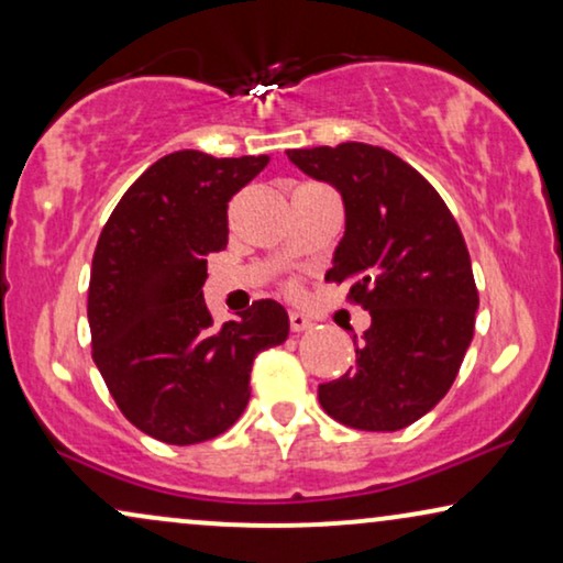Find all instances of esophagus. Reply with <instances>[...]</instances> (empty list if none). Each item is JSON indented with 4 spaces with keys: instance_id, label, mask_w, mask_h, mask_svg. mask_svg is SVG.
Returning <instances> with one entry per match:
<instances>
[{
    "instance_id": "34e87169",
    "label": "esophagus",
    "mask_w": 563,
    "mask_h": 563,
    "mask_svg": "<svg viewBox=\"0 0 563 563\" xmlns=\"http://www.w3.org/2000/svg\"><path fill=\"white\" fill-rule=\"evenodd\" d=\"M288 319H290V330H294V332H303V330H309V327H311V319L301 314V311H290Z\"/></svg>"
}]
</instances>
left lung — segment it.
<instances>
[{
  "label": "left lung",
  "mask_w": 563,
  "mask_h": 563,
  "mask_svg": "<svg viewBox=\"0 0 563 563\" xmlns=\"http://www.w3.org/2000/svg\"><path fill=\"white\" fill-rule=\"evenodd\" d=\"M311 179L332 184L345 233L327 280L372 314L355 368L319 384L334 421L400 431L450 393L473 340L478 290L457 220L439 191L395 153L366 142L288 151Z\"/></svg>",
  "instance_id": "8db88e82"
}]
</instances>
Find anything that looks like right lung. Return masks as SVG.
<instances>
[{"label":"right lung","instance_id":"1","mask_svg":"<svg viewBox=\"0 0 563 563\" xmlns=\"http://www.w3.org/2000/svg\"><path fill=\"white\" fill-rule=\"evenodd\" d=\"M267 155L155 161L113 208L92 254V361L126 421L166 444H199L244 412L257 353L286 343L277 301L216 327L202 298L208 254L229 244V199Z\"/></svg>","mask_w":563,"mask_h":563}]
</instances>
